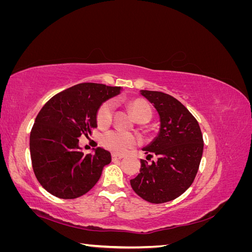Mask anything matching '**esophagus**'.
Returning <instances> with one entry per match:
<instances>
[{
  "instance_id": "obj_1",
  "label": "esophagus",
  "mask_w": 252,
  "mask_h": 252,
  "mask_svg": "<svg viewBox=\"0 0 252 252\" xmlns=\"http://www.w3.org/2000/svg\"><path fill=\"white\" fill-rule=\"evenodd\" d=\"M112 159L114 161V159H121V158H124V156L123 155H118V154H112Z\"/></svg>"
}]
</instances>
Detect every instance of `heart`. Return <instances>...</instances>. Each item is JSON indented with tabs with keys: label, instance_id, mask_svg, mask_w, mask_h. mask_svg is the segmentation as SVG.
I'll use <instances>...</instances> for the list:
<instances>
[{
	"label": "heart",
	"instance_id": "heart-1",
	"mask_svg": "<svg viewBox=\"0 0 252 252\" xmlns=\"http://www.w3.org/2000/svg\"><path fill=\"white\" fill-rule=\"evenodd\" d=\"M130 108L133 113L136 121H150L152 117V109L151 106L143 100H135L130 103ZM113 110H114V103L111 100L104 102L100 108L97 109L96 112V121L98 126L106 127L108 126L113 117ZM136 143V139L133 134L130 132H126L123 130H111L106 132L103 135L102 145L113 152H118V154H123L128 149H130L134 146Z\"/></svg>",
	"mask_w": 252,
	"mask_h": 252
}]
</instances>
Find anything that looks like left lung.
Wrapping results in <instances>:
<instances>
[{"label":"left lung","mask_w":252,"mask_h":252,"mask_svg":"<svg viewBox=\"0 0 252 252\" xmlns=\"http://www.w3.org/2000/svg\"><path fill=\"white\" fill-rule=\"evenodd\" d=\"M155 106L161 126L157 138L143 150L158 159H141L140 173L130 185L143 200L162 204L177 199L191 186L199 170L204 141L199 123L177 98L161 91L141 90Z\"/></svg>","instance_id":"1"}]
</instances>
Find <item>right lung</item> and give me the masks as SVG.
I'll return each mask as SVG.
<instances>
[{
	"mask_svg": "<svg viewBox=\"0 0 252 252\" xmlns=\"http://www.w3.org/2000/svg\"><path fill=\"white\" fill-rule=\"evenodd\" d=\"M121 87L81 83L52 96L37 114L30 132V157L40 184L60 199L70 200L87 193L100 179L110 152L101 147L84 155L82 134L96 127V112Z\"/></svg>",
	"mask_w": 252,
	"mask_h": 252,
	"instance_id": "obj_1",
	"label": "right lung"
}]
</instances>
